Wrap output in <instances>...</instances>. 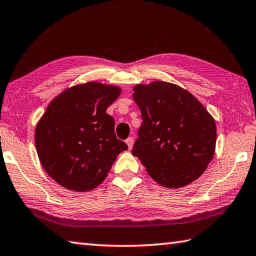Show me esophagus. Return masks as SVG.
Instances as JSON below:
<instances>
[{
  "label": "esophagus",
  "instance_id": "esophagus-1",
  "mask_svg": "<svg viewBox=\"0 0 256 256\" xmlns=\"http://www.w3.org/2000/svg\"><path fill=\"white\" fill-rule=\"evenodd\" d=\"M126 144H128V149H132V146H133V144H134V138H128L126 141Z\"/></svg>",
  "mask_w": 256,
  "mask_h": 256
}]
</instances>
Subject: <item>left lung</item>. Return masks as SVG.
I'll use <instances>...</instances> for the list:
<instances>
[{
    "instance_id": "obj_1",
    "label": "left lung",
    "mask_w": 256,
    "mask_h": 256,
    "mask_svg": "<svg viewBox=\"0 0 256 256\" xmlns=\"http://www.w3.org/2000/svg\"><path fill=\"white\" fill-rule=\"evenodd\" d=\"M142 123L132 154L159 185L178 188L198 178L214 158V118L188 90L166 81L133 86Z\"/></svg>"
}]
</instances>
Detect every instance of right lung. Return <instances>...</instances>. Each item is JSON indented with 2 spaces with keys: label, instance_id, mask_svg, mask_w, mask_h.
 Segmentation results:
<instances>
[{
  "label": "right lung",
  "instance_id": "obj_1",
  "mask_svg": "<svg viewBox=\"0 0 256 256\" xmlns=\"http://www.w3.org/2000/svg\"><path fill=\"white\" fill-rule=\"evenodd\" d=\"M122 92L118 86L89 81L70 86L52 100L34 128V144L44 170L63 188L92 190L128 149L116 138L106 110Z\"/></svg>",
  "mask_w": 256,
  "mask_h": 256
}]
</instances>
